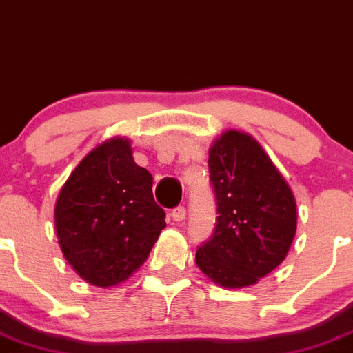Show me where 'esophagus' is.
<instances>
[{
    "mask_svg": "<svg viewBox=\"0 0 353 353\" xmlns=\"http://www.w3.org/2000/svg\"><path fill=\"white\" fill-rule=\"evenodd\" d=\"M170 216H172L174 221L181 223L184 219V217H186V209H184V207H176V209H172Z\"/></svg>",
    "mask_w": 353,
    "mask_h": 353,
    "instance_id": "obj_1",
    "label": "esophagus"
}]
</instances>
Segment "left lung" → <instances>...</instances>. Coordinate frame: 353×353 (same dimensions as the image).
<instances>
[{
    "label": "left lung",
    "mask_w": 353,
    "mask_h": 353,
    "mask_svg": "<svg viewBox=\"0 0 353 353\" xmlns=\"http://www.w3.org/2000/svg\"><path fill=\"white\" fill-rule=\"evenodd\" d=\"M217 202L216 230L196 266L226 289L254 285L285 259L298 210L291 186L252 136L226 130L209 148Z\"/></svg>",
    "instance_id": "8db88e82"
}]
</instances>
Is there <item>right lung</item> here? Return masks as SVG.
Wrapping results in <instances>:
<instances>
[{"mask_svg":"<svg viewBox=\"0 0 353 353\" xmlns=\"http://www.w3.org/2000/svg\"><path fill=\"white\" fill-rule=\"evenodd\" d=\"M151 188L153 176L120 136L97 144L61 188L54 210L59 245L88 284H121L148 259L165 228Z\"/></svg>","mask_w":353,"mask_h":353,"instance_id":"1","label":"right lung"}]
</instances>
